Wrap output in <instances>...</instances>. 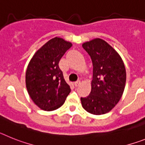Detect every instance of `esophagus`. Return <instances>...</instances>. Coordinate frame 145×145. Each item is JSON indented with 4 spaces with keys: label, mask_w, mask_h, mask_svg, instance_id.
<instances>
[{
    "label": "esophagus",
    "mask_w": 145,
    "mask_h": 145,
    "mask_svg": "<svg viewBox=\"0 0 145 145\" xmlns=\"http://www.w3.org/2000/svg\"><path fill=\"white\" fill-rule=\"evenodd\" d=\"M80 84H81V82H80V81H77V82H76L74 83V86L76 87V88H77V87L80 86Z\"/></svg>",
    "instance_id": "34e87169"
}]
</instances>
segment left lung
Masks as SVG:
<instances>
[{
  "label": "left lung",
  "mask_w": 145,
  "mask_h": 145,
  "mask_svg": "<svg viewBox=\"0 0 145 145\" xmlns=\"http://www.w3.org/2000/svg\"><path fill=\"white\" fill-rule=\"evenodd\" d=\"M91 57L93 80L89 95L81 98L82 107L90 114L109 112L123 95L126 81L125 68L121 57L112 46L101 39L82 44Z\"/></svg>",
  "instance_id": "8db88e82"
}]
</instances>
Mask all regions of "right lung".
<instances>
[{"mask_svg": "<svg viewBox=\"0 0 145 145\" xmlns=\"http://www.w3.org/2000/svg\"><path fill=\"white\" fill-rule=\"evenodd\" d=\"M71 46V42L61 38H53L43 45L29 62L25 74L27 93L43 110L58 109L71 92L58 64Z\"/></svg>", "mask_w": 145, "mask_h": 145, "instance_id": "1", "label": "right lung"}]
</instances>
